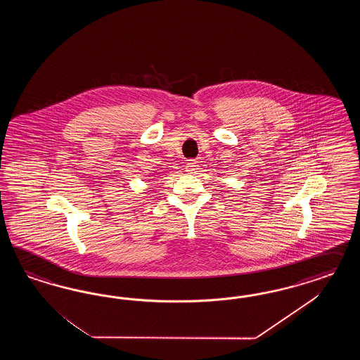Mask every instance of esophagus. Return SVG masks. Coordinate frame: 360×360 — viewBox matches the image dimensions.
Returning <instances> with one entry per match:
<instances>
[{"mask_svg": "<svg viewBox=\"0 0 360 360\" xmlns=\"http://www.w3.org/2000/svg\"><path fill=\"white\" fill-rule=\"evenodd\" d=\"M198 169H199V165L195 160H190L186 165V172H188V173H194Z\"/></svg>", "mask_w": 360, "mask_h": 360, "instance_id": "esophagus-1", "label": "esophagus"}]
</instances>
